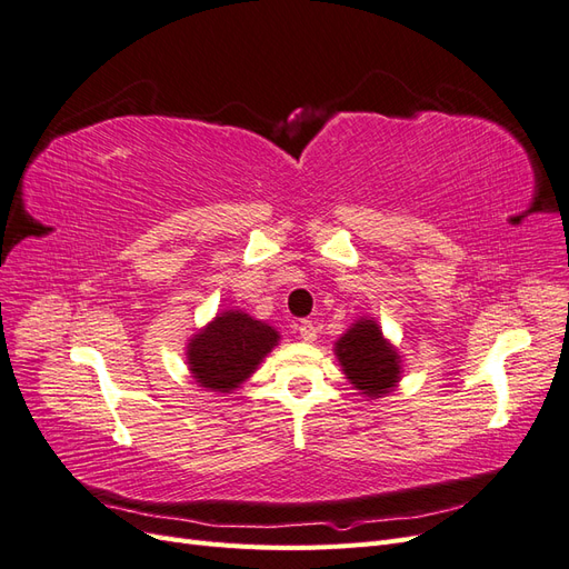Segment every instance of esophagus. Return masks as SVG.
<instances>
[{
    "mask_svg": "<svg viewBox=\"0 0 569 569\" xmlns=\"http://www.w3.org/2000/svg\"><path fill=\"white\" fill-rule=\"evenodd\" d=\"M299 337L303 339V341H316L318 339V327H316V322L313 320H301L299 322Z\"/></svg>",
    "mask_w": 569,
    "mask_h": 569,
    "instance_id": "34e87169",
    "label": "esophagus"
}]
</instances>
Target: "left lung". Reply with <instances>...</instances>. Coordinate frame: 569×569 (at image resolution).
Returning <instances> with one entry per match:
<instances>
[{
	"mask_svg": "<svg viewBox=\"0 0 569 569\" xmlns=\"http://www.w3.org/2000/svg\"><path fill=\"white\" fill-rule=\"evenodd\" d=\"M335 347L347 380L368 399H380L401 380V356L372 318L356 320Z\"/></svg>",
	"mask_w": 569,
	"mask_h": 569,
	"instance_id": "1",
	"label": "left lung"
}]
</instances>
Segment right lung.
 <instances>
[{"label": "right lung", "mask_w": 569, "mask_h": 569, "mask_svg": "<svg viewBox=\"0 0 569 569\" xmlns=\"http://www.w3.org/2000/svg\"><path fill=\"white\" fill-rule=\"evenodd\" d=\"M278 341L280 335L268 322L226 311L189 339L187 366L199 387L230 393L249 380Z\"/></svg>", "instance_id": "obj_1"}]
</instances>
